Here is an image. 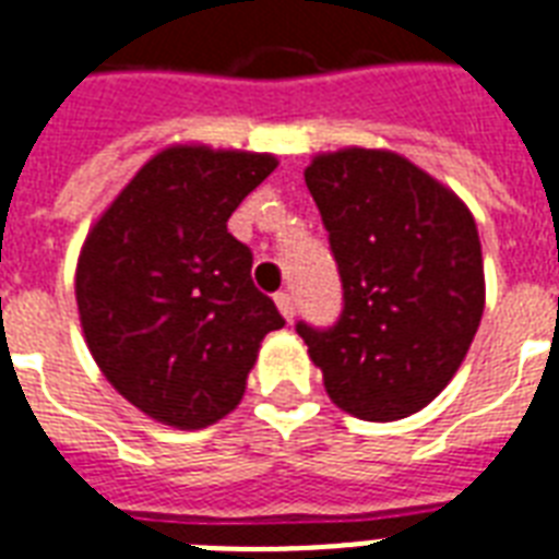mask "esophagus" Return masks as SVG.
<instances>
[{
  "label": "esophagus",
  "instance_id": "1",
  "mask_svg": "<svg viewBox=\"0 0 559 559\" xmlns=\"http://www.w3.org/2000/svg\"><path fill=\"white\" fill-rule=\"evenodd\" d=\"M275 305H278V311L284 313V320H293V317H296V296H293L290 290L275 293Z\"/></svg>",
  "mask_w": 559,
  "mask_h": 559
}]
</instances>
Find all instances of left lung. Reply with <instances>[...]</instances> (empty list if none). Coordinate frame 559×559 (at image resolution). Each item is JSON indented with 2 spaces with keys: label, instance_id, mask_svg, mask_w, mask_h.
<instances>
[{
  "label": "left lung",
  "instance_id": "obj_1",
  "mask_svg": "<svg viewBox=\"0 0 559 559\" xmlns=\"http://www.w3.org/2000/svg\"><path fill=\"white\" fill-rule=\"evenodd\" d=\"M343 287L329 329L296 332L334 403L361 420H400L432 403L483 317L474 216L450 189L388 151H337L305 171Z\"/></svg>",
  "mask_w": 559,
  "mask_h": 559
}]
</instances>
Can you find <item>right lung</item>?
<instances>
[{"label": "right lung", "instance_id": "1", "mask_svg": "<svg viewBox=\"0 0 559 559\" xmlns=\"http://www.w3.org/2000/svg\"><path fill=\"white\" fill-rule=\"evenodd\" d=\"M266 153L168 147L85 239L76 305L88 349L144 415L201 429L246 394L260 341L284 325L227 218L272 171Z\"/></svg>", "mask_w": 559, "mask_h": 559}]
</instances>
